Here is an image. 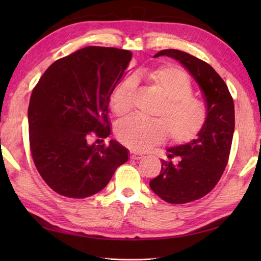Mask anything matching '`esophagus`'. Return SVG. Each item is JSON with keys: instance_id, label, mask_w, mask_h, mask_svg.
<instances>
[{"instance_id": "34e87169", "label": "esophagus", "mask_w": 261, "mask_h": 261, "mask_svg": "<svg viewBox=\"0 0 261 261\" xmlns=\"http://www.w3.org/2000/svg\"><path fill=\"white\" fill-rule=\"evenodd\" d=\"M143 156L141 153H138V152H136V151H130V158L131 159H134V160H139V159H141Z\"/></svg>"}]
</instances>
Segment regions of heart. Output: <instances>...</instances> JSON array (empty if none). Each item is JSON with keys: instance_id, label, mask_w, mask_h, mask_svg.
<instances>
[{"instance_id": "heart-1", "label": "heart", "mask_w": 261, "mask_h": 261, "mask_svg": "<svg viewBox=\"0 0 261 261\" xmlns=\"http://www.w3.org/2000/svg\"><path fill=\"white\" fill-rule=\"evenodd\" d=\"M137 81L153 86L165 99L157 115L160 119L142 120L135 115L120 121L115 135L121 143L132 150L145 151L165 141L168 136L176 142L185 143L195 139L206 122V108L193 95L190 76L178 66H162L142 69L135 74ZM134 82L125 80L114 88L111 108L115 115L125 114L130 108Z\"/></svg>"}]
</instances>
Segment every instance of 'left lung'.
Masks as SVG:
<instances>
[{
    "instance_id": "left-lung-1",
    "label": "left lung",
    "mask_w": 261,
    "mask_h": 261,
    "mask_svg": "<svg viewBox=\"0 0 261 261\" xmlns=\"http://www.w3.org/2000/svg\"><path fill=\"white\" fill-rule=\"evenodd\" d=\"M167 56L180 63L201 88L206 104V122L196 139L167 148L160 174L149 182L154 194L171 204H184L201 198L213 190L228 164L234 132V104L220 75L203 60L192 55L166 49L153 58Z\"/></svg>"
}]
</instances>
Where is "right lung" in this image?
Wrapping results in <instances>:
<instances>
[{"label":"right lung","mask_w":261,"mask_h":261,"mask_svg":"<svg viewBox=\"0 0 261 261\" xmlns=\"http://www.w3.org/2000/svg\"><path fill=\"white\" fill-rule=\"evenodd\" d=\"M131 58L123 49L83 48L49 66L33 90L28 110L32 158L42 179L60 195H94L129 159V150L116 140L108 147L88 140L112 132L111 95Z\"/></svg>","instance_id":"add662e5"}]
</instances>
